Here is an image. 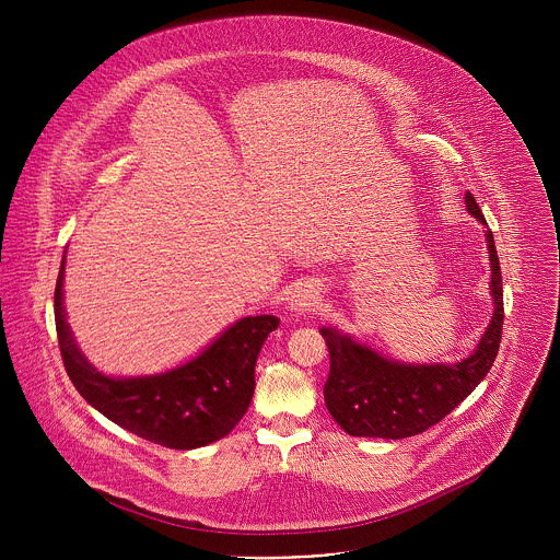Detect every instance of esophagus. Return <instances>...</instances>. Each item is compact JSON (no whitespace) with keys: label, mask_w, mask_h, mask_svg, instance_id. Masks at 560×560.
I'll use <instances>...</instances> for the list:
<instances>
[{"label":"esophagus","mask_w":560,"mask_h":560,"mask_svg":"<svg viewBox=\"0 0 560 560\" xmlns=\"http://www.w3.org/2000/svg\"><path fill=\"white\" fill-rule=\"evenodd\" d=\"M318 301L316 296V290L312 285H303V288H296L290 296V310L294 312H303V310H310L314 307Z\"/></svg>","instance_id":"34e87169"}]
</instances>
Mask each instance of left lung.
<instances>
[{
  "label": "left lung",
  "mask_w": 560,
  "mask_h": 560,
  "mask_svg": "<svg viewBox=\"0 0 560 560\" xmlns=\"http://www.w3.org/2000/svg\"><path fill=\"white\" fill-rule=\"evenodd\" d=\"M467 210L486 223L471 192L465 195ZM492 266L494 316L476 352L454 365H406L387 361L374 350L354 343L335 330L322 335L330 350V376L324 387L326 406L332 419L352 436L406 439L425 432L443 421L463 398L474 392L490 372L503 335V279L494 246L488 232Z\"/></svg>",
  "instance_id": "obj_1"
}]
</instances>
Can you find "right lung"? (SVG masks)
I'll return each instance as SVG.
<instances>
[{
    "mask_svg": "<svg viewBox=\"0 0 560 560\" xmlns=\"http://www.w3.org/2000/svg\"><path fill=\"white\" fill-rule=\"evenodd\" d=\"M63 261L55 285V326L63 368L86 401L124 430L171 450H192L223 439L246 415L255 394V363L272 314L246 316L190 363L154 376L110 378L74 346L61 305Z\"/></svg>",
    "mask_w": 560,
    "mask_h": 560,
    "instance_id": "1",
    "label": "right lung"
}]
</instances>
